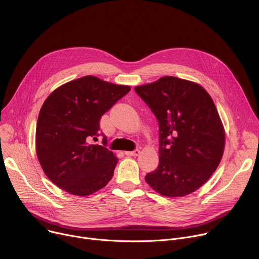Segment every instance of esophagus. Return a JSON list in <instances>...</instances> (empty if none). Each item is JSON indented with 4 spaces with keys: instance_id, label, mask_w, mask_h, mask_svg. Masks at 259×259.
I'll list each match as a JSON object with an SVG mask.
<instances>
[{
    "instance_id": "obj_1",
    "label": "esophagus",
    "mask_w": 259,
    "mask_h": 259,
    "mask_svg": "<svg viewBox=\"0 0 259 259\" xmlns=\"http://www.w3.org/2000/svg\"><path fill=\"white\" fill-rule=\"evenodd\" d=\"M125 154H126L127 156H133V157H136V156H138V155L140 154V150L135 149V150H134V151H132V152H125Z\"/></svg>"
}]
</instances>
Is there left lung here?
<instances>
[{
	"label": "left lung",
	"instance_id": "left-lung-1",
	"mask_svg": "<svg viewBox=\"0 0 259 259\" xmlns=\"http://www.w3.org/2000/svg\"><path fill=\"white\" fill-rule=\"evenodd\" d=\"M134 89L159 124V166L145 181L166 197L197 191L216 170L225 149L212 98L200 85L175 77Z\"/></svg>",
	"mask_w": 259,
	"mask_h": 259
}]
</instances>
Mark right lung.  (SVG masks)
<instances>
[{
    "mask_svg": "<svg viewBox=\"0 0 259 259\" xmlns=\"http://www.w3.org/2000/svg\"><path fill=\"white\" fill-rule=\"evenodd\" d=\"M122 86L86 76L54 90L38 118L35 150L47 177L61 190L89 196L112 179L118 163L99 132L101 116L130 91ZM103 136V145L91 140Z\"/></svg>",
    "mask_w": 259,
    "mask_h": 259,
    "instance_id": "add662e5",
    "label": "right lung"
}]
</instances>
